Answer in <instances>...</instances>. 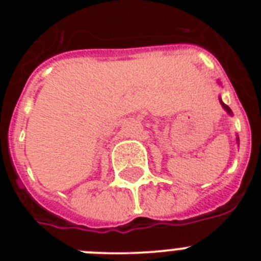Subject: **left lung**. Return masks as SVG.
Instances as JSON below:
<instances>
[{
	"mask_svg": "<svg viewBox=\"0 0 261 261\" xmlns=\"http://www.w3.org/2000/svg\"><path fill=\"white\" fill-rule=\"evenodd\" d=\"M221 104H222V107H223V108H225V110H226V111H227V112H229V114H231V111H230V108H229V107H227V106H226V104H225V102H222V101H221Z\"/></svg>",
	"mask_w": 261,
	"mask_h": 261,
	"instance_id": "1",
	"label": "left lung"
}]
</instances>
